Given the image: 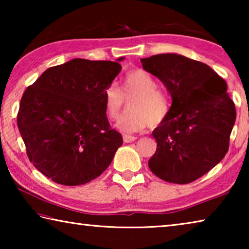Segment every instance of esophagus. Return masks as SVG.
<instances>
[{
    "label": "esophagus",
    "mask_w": 249,
    "mask_h": 249,
    "mask_svg": "<svg viewBox=\"0 0 249 249\" xmlns=\"http://www.w3.org/2000/svg\"><path fill=\"white\" fill-rule=\"evenodd\" d=\"M123 141L125 142H133L136 141V137L130 136V135H123Z\"/></svg>",
    "instance_id": "34e87169"
}]
</instances>
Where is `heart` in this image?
I'll list each match as a JSON object with an SVG mask.
<instances>
[{"label": "heart", "mask_w": 249, "mask_h": 249, "mask_svg": "<svg viewBox=\"0 0 249 249\" xmlns=\"http://www.w3.org/2000/svg\"><path fill=\"white\" fill-rule=\"evenodd\" d=\"M129 102L130 112L122 116L116 127L126 134L137 133L147 125L162 123L170 112V101L150 73L135 69L124 75L120 89L115 84L109 86L104 93L105 113L111 120H117L125 105Z\"/></svg>", "instance_id": "b5f03b06"}]
</instances>
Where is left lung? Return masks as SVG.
Returning <instances> with one entry per match:
<instances>
[{
    "label": "left lung",
    "instance_id": "8db88e82",
    "mask_svg": "<svg viewBox=\"0 0 249 249\" xmlns=\"http://www.w3.org/2000/svg\"><path fill=\"white\" fill-rule=\"evenodd\" d=\"M141 61L171 98L169 114L153 132L157 150L149 169L167 182L190 183L229 150L236 111L226 82L208 65L182 54L160 53Z\"/></svg>",
    "mask_w": 249,
    "mask_h": 249
}]
</instances>
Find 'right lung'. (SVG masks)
I'll list each match as a JSON object with an SVG mask.
<instances>
[{
	"label": "right lung",
	"mask_w": 249,
	"mask_h": 249,
	"mask_svg": "<svg viewBox=\"0 0 249 249\" xmlns=\"http://www.w3.org/2000/svg\"><path fill=\"white\" fill-rule=\"evenodd\" d=\"M75 58L50 67L20 100L19 133L31 162L64 185H81L112 162L123 137L109 127L104 93L121 72L120 61Z\"/></svg>",
	"instance_id": "right-lung-1"
}]
</instances>
